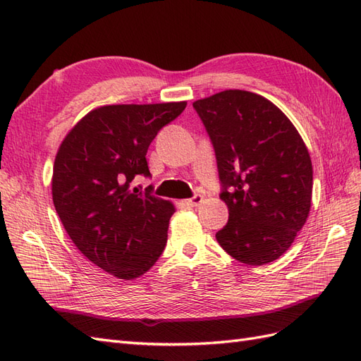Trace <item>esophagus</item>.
Wrapping results in <instances>:
<instances>
[{
  "instance_id": "1",
  "label": "esophagus",
  "mask_w": 361,
  "mask_h": 361,
  "mask_svg": "<svg viewBox=\"0 0 361 361\" xmlns=\"http://www.w3.org/2000/svg\"><path fill=\"white\" fill-rule=\"evenodd\" d=\"M202 200H204V197H202L200 195H196V196H192L191 199H188L187 204L191 205V207H199L202 204Z\"/></svg>"
}]
</instances>
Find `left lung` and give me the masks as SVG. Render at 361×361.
Instances as JSON below:
<instances>
[{"instance_id": "8db88e82", "label": "left lung", "mask_w": 361, "mask_h": 361, "mask_svg": "<svg viewBox=\"0 0 361 361\" xmlns=\"http://www.w3.org/2000/svg\"><path fill=\"white\" fill-rule=\"evenodd\" d=\"M214 147L230 219L219 245L247 265L274 262L311 209L312 164L302 136L260 94L225 90L192 102Z\"/></svg>"}]
</instances>
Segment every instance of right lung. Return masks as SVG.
Here are the masks:
<instances>
[{
	"label": "right lung",
	"mask_w": 361,
	"mask_h": 361,
	"mask_svg": "<svg viewBox=\"0 0 361 361\" xmlns=\"http://www.w3.org/2000/svg\"><path fill=\"white\" fill-rule=\"evenodd\" d=\"M187 102L104 105L68 131L54 165L51 196L76 248L109 274H145L166 243L174 205L133 188L150 176L147 150Z\"/></svg>",
	"instance_id": "add662e5"
}]
</instances>
